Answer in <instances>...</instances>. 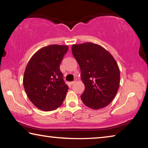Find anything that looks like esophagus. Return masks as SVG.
<instances>
[{
    "instance_id": "1",
    "label": "esophagus",
    "mask_w": 148,
    "mask_h": 148,
    "mask_svg": "<svg viewBox=\"0 0 148 148\" xmlns=\"http://www.w3.org/2000/svg\"><path fill=\"white\" fill-rule=\"evenodd\" d=\"M77 82V79H74V80L73 82H71V85H73V84H74L75 83H76V82Z\"/></svg>"
}]
</instances>
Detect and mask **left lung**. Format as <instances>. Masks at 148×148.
<instances>
[{"instance_id": "obj_1", "label": "left lung", "mask_w": 148, "mask_h": 148, "mask_svg": "<svg viewBox=\"0 0 148 148\" xmlns=\"http://www.w3.org/2000/svg\"><path fill=\"white\" fill-rule=\"evenodd\" d=\"M72 52L81 70L85 90L84 104L92 109L106 107L114 99L120 83V72L113 56L98 44H74Z\"/></svg>"}]
</instances>
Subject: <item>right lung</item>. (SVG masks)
Returning <instances> with one entry per match:
<instances>
[{
    "instance_id": "1",
    "label": "right lung",
    "mask_w": 148,
    "mask_h": 148,
    "mask_svg": "<svg viewBox=\"0 0 148 148\" xmlns=\"http://www.w3.org/2000/svg\"><path fill=\"white\" fill-rule=\"evenodd\" d=\"M68 46L50 45L40 49L29 60L23 76L25 91L30 101L44 111L62 104L69 87L64 83L60 64Z\"/></svg>"
}]
</instances>
